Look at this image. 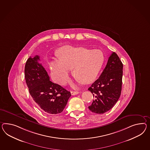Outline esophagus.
Instances as JSON below:
<instances>
[{
	"label": "esophagus",
	"mask_w": 150,
	"mask_h": 150,
	"mask_svg": "<svg viewBox=\"0 0 150 150\" xmlns=\"http://www.w3.org/2000/svg\"><path fill=\"white\" fill-rule=\"evenodd\" d=\"M79 93V91H71V95H77V94H78Z\"/></svg>",
	"instance_id": "34e87169"
}]
</instances>
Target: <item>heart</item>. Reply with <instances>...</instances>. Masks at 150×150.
<instances>
[{
	"mask_svg": "<svg viewBox=\"0 0 150 150\" xmlns=\"http://www.w3.org/2000/svg\"><path fill=\"white\" fill-rule=\"evenodd\" d=\"M58 60L50 63L52 75L54 81L62 85L69 79V70L72 69L74 79L81 84H88L97 77L103 62L102 52L83 47L65 46L57 52Z\"/></svg>",
	"mask_w": 150,
	"mask_h": 150,
	"instance_id": "b5f03b06",
	"label": "heart"
}]
</instances>
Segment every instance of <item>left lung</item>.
<instances>
[{
  "mask_svg": "<svg viewBox=\"0 0 150 150\" xmlns=\"http://www.w3.org/2000/svg\"><path fill=\"white\" fill-rule=\"evenodd\" d=\"M122 74L123 64L116 53L112 52L98 79L88 88L95 97L88 106L90 111L101 114L114 107L121 95Z\"/></svg>",
  "mask_w": 150,
  "mask_h": 150,
  "instance_id": "8db88e82",
  "label": "left lung"
}]
</instances>
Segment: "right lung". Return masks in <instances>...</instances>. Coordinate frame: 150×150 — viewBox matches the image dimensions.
I'll list each match as a JSON object with an SVG mask.
<instances>
[{
	"label": "right lung",
	"instance_id": "add662e5",
	"mask_svg": "<svg viewBox=\"0 0 150 150\" xmlns=\"http://www.w3.org/2000/svg\"><path fill=\"white\" fill-rule=\"evenodd\" d=\"M40 57L29 58L25 66V79L29 91L36 105L50 114L61 113L71 96V92L50 81Z\"/></svg>",
	"mask_w": 150,
	"mask_h": 150
}]
</instances>
